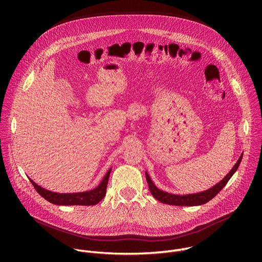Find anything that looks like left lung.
<instances>
[{
  "label": "left lung",
  "instance_id": "left-lung-1",
  "mask_svg": "<svg viewBox=\"0 0 262 262\" xmlns=\"http://www.w3.org/2000/svg\"><path fill=\"white\" fill-rule=\"evenodd\" d=\"M243 159V154L239 157L238 161L236 164L233 166V168L230 170V172L224 177L220 182H217L215 185L211 186L210 189L200 192V193H195V194H188V195H175V194H170L167 192H164L160 190L159 188L155 185L154 181L149 177L148 173L146 172V180L149 186V190H150L151 195L159 200L162 203H166L169 205H175V206H197V205H202L211 200L213 197L217 195V193L226 185V183L229 181V179L232 177V175L236 172L241 162Z\"/></svg>",
  "mask_w": 262,
  "mask_h": 262
}]
</instances>
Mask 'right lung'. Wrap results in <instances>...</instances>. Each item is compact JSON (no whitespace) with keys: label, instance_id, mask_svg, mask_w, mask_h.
I'll return each mask as SVG.
<instances>
[{"label":"right lung","instance_id":"right-lung-1","mask_svg":"<svg viewBox=\"0 0 262 262\" xmlns=\"http://www.w3.org/2000/svg\"><path fill=\"white\" fill-rule=\"evenodd\" d=\"M112 168L106 172L100 183L96 186L95 189L83 192V193H70V194H60V193H54L51 191H48L40 185L36 184L32 179L30 181L34 185L35 190L37 191L41 197H43L46 200L53 204L57 205H95L100 200L103 199L105 196V190L108 181V176L111 173Z\"/></svg>","mask_w":262,"mask_h":262}]
</instances>
